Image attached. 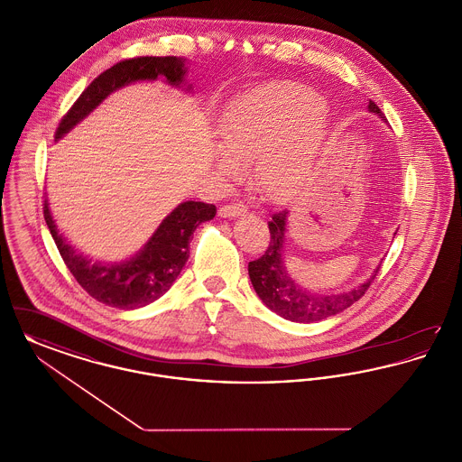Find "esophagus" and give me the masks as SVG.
<instances>
[{
    "label": "esophagus",
    "mask_w": 462,
    "mask_h": 462,
    "mask_svg": "<svg viewBox=\"0 0 462 462\" xmlns=\"http://www.w3.org/2000/svg\"><path fill=\"white\" fill-rule=\"evenodd\" d=\"M247 211V208L241 204V202H234V204H226V206H221L220 217L221 218H236V217H241Z\"/></svg>",
    "instance_id": "esophagus-1"
}]
</instances>
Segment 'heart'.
Instances as JSON below:
<instances>
[{
  "label": "heart",
  "instance_id": "heart-1",
  "mask_svg": "<svg viewBox=\"0 0 462 462\" xmlns=\"http://www.w3.org/2000/svg\"><path fill=\"white\" fill-rule=\"evenodd\" d=\"M319 93L296 83H275L232 100L218 117L221 145L217 164L237 175L242 161H251L253 181L272 202L298 198L313 176L324 136Z\"/></svg>",
  "mask_w": 462,
  "mask_h": 462
}]
</instances>
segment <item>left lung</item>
Returning <instances> with one entry per match:
<instances>
[{
  "instance_id": "1",
  "label": "left lung",
  "mask_w": 462,
  "mask_h": 462,
  "mask_svg": "<svg viewBox=\"0 0 462 462\" xmlns=\"http://www.w3.org/2000/svg\"><path fill=\"white\" fill-rule=\"evenodd\" d=\"M367 109L383 117V112L373 100H369ZM286 223V209L272 215V220L268 221V247L258 260L249 262L247 266L251 284L266 307L284 317L286 320L308 324L328 319L352 307L355 301H358L365 294L379 272V266L374 270L371 279H367L364 284L337 294L313 292L294 282V279H291V275L287 273L284 264Z\"/></svg>"
}]
</instances>
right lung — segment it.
<instances>
[{"mask_svg": "<svg viewBox=\"0 0 462 462\" xmlns=\"http://www.w3.org/2000/svg\"><path fill=\"white\" fill-rule=\"evenodd\" d=\"M187 67L183 57H136L121 60L93 79L88 88L79 95L62 117L55 138L59 140L70 132L116 89L134 81H154L159 76L166 78V83L181 88ZM43 215L57 249L78 284L104 305L133 310L159 300L173 286L189 260L192 234L200 223L215 218L217 208L215 204L196 200L178 204L134 256L121 263L110 264L91 262L66 241L50 215L48 200H44Z\"/></svg>", "mask_w": 462, "mask_h": 462, "instance_id": "1", "label": "right lung"}]
</instances>
